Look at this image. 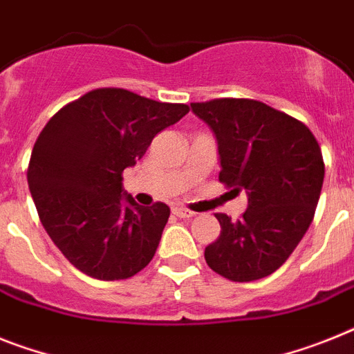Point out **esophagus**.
Masks as SVG:
<instances>
[{"label": "esophagus", "mask_w": 354, "mask_h": 354, "mask_svg": "<svg viewBox=\"0 0 354 354\" xmlns=\"http://www.w3.org/2000/svg\"><path fill=\"white\" fill-rule=\"evenodd\" d=\"M172 214H176L178 218H192V216H196L192 210L183 209V207H172Z\"/></svg>", "instance_id": "1"}]
</instances>
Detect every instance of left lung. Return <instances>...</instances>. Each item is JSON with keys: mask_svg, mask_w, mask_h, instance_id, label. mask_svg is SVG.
I'll return each instance as SVG.
<instances>
[{"mask_svg": "<svg viewBox=\"0 0 354 354\" xmlns=\"http://www.w3.org/2000/svg\"><path fill=\"white\" fill-rule=\"evenodd\" d=\"M191 108L216 135L219 182L248 194L237 221L216 214L221 234L205 248V261L234 283L266 277L313 221L324 182L319 142L301 120L259 100L214 99Z\"/></svg>", "mask_w": 354, "mask_h": 354, "instance_id": "8db88e82", "label": "left lung"}]
</instances>
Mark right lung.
<instances>
[{"instance_id": "1", "label": "right lung", "mask_w": 354, "mask_h": 354, "mask_svg": "<svg viewBox=\"0 0 354 354\" xmlns=\"http://www.w3.org/2000/svg\"><path fill=\"white\" fill-rule=\"evenodd\" d=\"M189 113L122 88H99L59 109L28 163V187L44 230L77 270L99 281L129 279L158 248L169 207L122 194V172L153 138Z\"/></svg>"}]
</instances>
